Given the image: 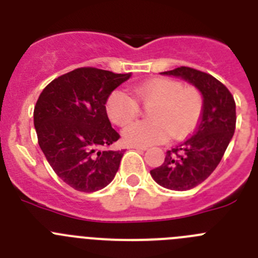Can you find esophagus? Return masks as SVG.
Listing matches in <instances>:
<instances>
[{"label":"esophagus","mask_w":258,"mask_h":258,"mask_svg":"<svg viewBox=\"0 0 258 258\" xmlns=\"http://www.w3.org/2000/svg\"><path fill=\"white\" fill-rule=\"evenodd\" d=\"M129 149L138 150V151H146V150H147V147H143V146H129Z\"/></svg>","instance_id":"1"}]
</instances>
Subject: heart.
<instances>
[{
  "mask_svg": "<svg viewBox=\"0 0 258 258\" xmlns=\"http://www.w3.org/2000/svg\"><path fill=\"white\" fill-rule=\"evenodd\" d=\"M137 101L150 107L151 121H138L122 131L125 143L150 146L160 143L172 134L174 138L187 136L197 127L203 111V97L198 89L183 86L172 79H154L133 89ZM109 120L118 126L132 122L140 113L133 98L115 90L106 102Z\"/></svg>",
  "mask_w": 258,
  "mask_h": 258,
  "instance_id": "obj_1",
  "label": "heart"
}]
</instances>
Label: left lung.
<instances>
[{"label":"left lung","mask_w":258,"mask_h":258,"mask_svg":"<svg viewBox=\"0 0 258 258\" xmlns=\"http://www.w3.org/2000/svg\"><path fill=\"white\" fill-rule=\"evenodd\" d=\"M161 75L187 81L203 97L202 117L195 133L166 151L164 163L150 172L163 187L186 191L206 181L220 164L235 132V101L226 86L202 71L178 67Z\"/></svg>","instance_id":"left-lung-1"}]
</instances>
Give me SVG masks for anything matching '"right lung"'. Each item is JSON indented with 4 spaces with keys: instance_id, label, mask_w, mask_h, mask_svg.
Returning a JSON list of instances; mask_svg holds the SVG:
<instances>
[{
    "instance_id": "1",
    "label": "right lung",
    "mask_w": 258,
    "mask_h": 258,
    "mask_svg": "<svg viewBox=\"0 0 258 258\" xmlns=\"http://www.w3.org/2000/svg\"><path fill=\"white\" fill-rule=\"evenodd\" d=\"M132 74L83 67L42 90L33 111L38 145L59 178L83 192L111 183L124 150L102 151L120 138L106 111L109 94Z\"/></svg>"
}]
</instances>
